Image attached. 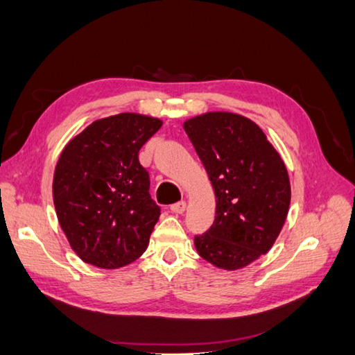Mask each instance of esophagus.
<instances>
[{
	"mask_svg": "<svg viewBox=\"0 0 355 355\" xmlns=\"http://www.w3.org/2000/svg\"><path fill=\"white\" fill-rule=\"evenodd\" d=\"M171 211L172 212H175V214H183V212L186 211V202H177V203H173L172 206H171Z\"/></svg>",
	"mask_w": 355,
	"mask_h": 355,
	"instance_id": "1",
	"label": "esophagus"
}]
</instances>
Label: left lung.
<instances>
[{
	"mask_svg": "<svg viewBox=\"0 0 355 355\" xmlns=\"http://www.w3.org/2000/svg\"><path fill=\"white\" fill-rule=\"evenodd\" d=\"M216 194V218L196 236L212 266L239 270L278 239L290 206L287 167L261 127L245 116L208 112L184 121Z\"/></svg>",
	"mask_w": 355,
	"mask_h": 355,
	"instance_id": "8db88e82",
	"label": "left lung"
}]
</instances>
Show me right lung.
Instances as JSON below:
<instances>
[{
	"instance_id": "right-lung-1",
	"label": "right lung",
	"mask_w": 355,
	"mask_h": 355,
	"mask_svg": "<svg viewBox=\"0 0 355 355\" xmlns=\"http://www.w3.org/2000/svg\"><path fill=\"white\" fill-rule=\"evenodd\" d=\"M163 121L119 113L94 121L57 161L53 197L74 253L99 268H119L144 253L159 206L138 153Z\"/></svg>"
}]
</instances>
